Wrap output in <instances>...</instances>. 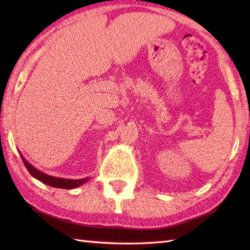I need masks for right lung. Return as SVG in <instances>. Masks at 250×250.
Masks as SVG:
<instances>
[{
	"mask_svg": "<svg viewBox=\"0 0 250 250\" xmlns=\"http://www.w3.org/2000/svg\"><path fill=\"white\" fill-rule=\"evenodd\" d=\"M20 156H21V158H22V161L24 163L26 169H28L32 176L36 179H39L40 182H42L43 184L51 186V187L61 188V189H73V188L79 187V186H82L83 184L87 183L89 180L88 177L83 178V179H66V178H59V177L50 176V175H47L43 172H41L40 169H37L33 166H31V164L22 157L21 153H20Z\"/></svg>",
	"mask_w": 250,
	"mask_h": 250,
	"instance_id": "1",
	"label": "right lung"
}]
</instances>
